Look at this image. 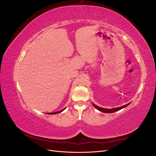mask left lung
<instances>
[{"label":"left lung","instance_id":"1","mask_svg":"<svg viewBox=\"0 0 156 156\" xmlns=\"http://www.w3.org/2000/svg\"><path fill=\"white\" fill-rule=\"evenodd\" d=\"M92 104H93V105H94V107H95L96 108H97L98 110H99L100 111L102 112H105V113H112V112H116V111H119V110L122 109V108H123L127 107V105H128L129 104V103H128V104H127V105H126L122 106V107H117V108H111V109H110V108H109V109H108V108H104L100 107H98V106L96 105L95 104H94V103H92Z\"/></svg>","mask_w":156,"mask_h":156}]
</instances>
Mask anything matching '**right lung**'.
<instances>
[{
	"instance_id": "1",
	"label": "right lung",
	"mask_w": 156,
	"mask_h": 156,
	"mask_svg": "<svg viewBox=\"0 0 156 156\" xmlns=\"http://www.w3.org/2000/svg\"><path fill=\"white\" fill-rule=\"evenodd\" d=\"M64 109H65V108H64V109L61 110V111H58V112H49V113H47V114H49V115H55V114H58V113L61 112L62 111H63Z\"/></svg>"
}]
</instances>
